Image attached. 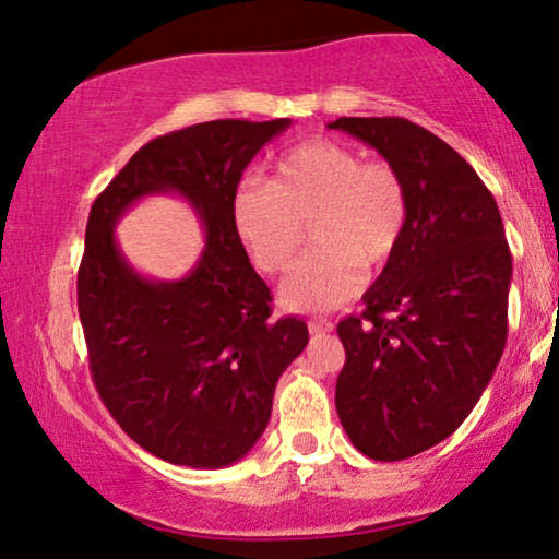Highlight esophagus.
I'll return each instance as SVG.
<instances>
[{
    "instance_id": "esophagus-1",
    "label": "esophagus",
    "mask_w": 559,
    "mask_h": 559,
    "mask_svg": "<svg viewBox=\"0 0 559 559\" xmlns=\"http://www.w3.org/2000/svg\"><path fill=\"white\" fill-rule=\"evenodd\" d=\"M308 328H310L312 335H320V333H331L333 323H331V320H325V318H312V320H308Z\"/></svg>"
}]
</instances>
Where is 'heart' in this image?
Instances as JSON below:
<instances>
[{
    "label": "heart",
    "mask_w": 559,
    "mask_h": 559,
    "mask_svg": "<svg viewBox=\"0 0 559 559\" xmlns=\"http://www.w3.org/2000/svg\"><path fill=\"white\" fill-rule=\"evenodd\" d=\"M234 226L259 270L293 266L312 224L310 251L282 285L295 310H333L400 249L409 201L402 175L381 159H364L348 144L312 140L274 165L272 182L247 180L234 193Z\"/></svg>",
    "instance_id": "1"
}]
</instances>
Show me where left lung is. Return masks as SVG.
<instances>
[{
	"instance_id": "left-lung-1",
	"label": "left lung",
	"mask_w": 559,
	"mask_h": 559,
	"mask_svg": "<svg viewBox=\"0 0 559 559\" xmlns=\"http://www.w3.org/2000/svg\"><path fill=\"white\" fill-rule=\"evenodd\" d=\"M371 144L407 188L402 243L338 323L335 409L373 461H404L471 415L507 346L511 251L499 205L457 152L402 117L328 124Z\"/></svg>"
}]
</instances>
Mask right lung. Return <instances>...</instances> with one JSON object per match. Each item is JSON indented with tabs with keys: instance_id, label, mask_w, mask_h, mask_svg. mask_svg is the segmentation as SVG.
<instances>
[{
	"instance_id": "add662e5",
	"label": "right lung",
	"mask_w": 559,
	"mask_h": 559,
	"mask_svg": "<svg viewBox=\"0 0 559 559\" xmlns=\"http://www.w3.org/2000/svg\"><path fill=\"white\" fill-rule=\"evenodd\" d=\"M289 119H216L136 150L91 205L79 316L96 392L121 430L175 465L224 468L262 438L282 371L308 346L300 318H272V293L234 226V193L251 157ZM180 192L206 249L178 283L144 281L112 239L142 194Z\"/></svg>"
}]
</instances>
